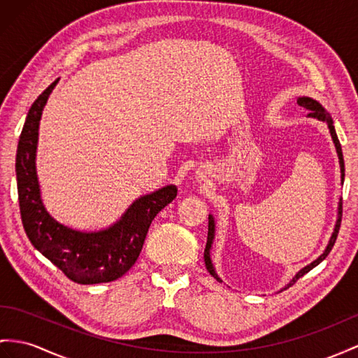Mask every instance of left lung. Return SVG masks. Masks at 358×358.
I'll return each mask as SVG.
<instances>
[{
    "label": "left lung",
    "instance_id": "left-lung-1",
    "mask_svg": "<svg viewBox=\"0 0 358 358\" xmlns=\"http://www.w3.org/2000/svg\"><path fill=\"white\" fill-rule=\"evenodd\" d=\"M296 103H298L301 107H304V108L310 110V113L307 115L308 117L317 119V121H322V122H325V124L328 125L329 134H331L333 143H334V146H336V152H337V157H338V164H341V181H342V185H343V181H345V162H343L342 146H341V142H338V139H337V134H336V130H334V124H333L331 116H329V113L322 107V104L319 103V101H316V99H313V98H310V96H298ZM341 221H342V198L338 199V204H337V219H336V224H334V230H333V233H331V237H329V241H328V243H327V246H325L324 252L320 254L316 260H313L310 264H307V266H304L301 271H298L295 277H293V278L289 281V284H287V286L284 287V289L290 287L293 282H296V280H299V278L302 277V275H306L308 271H311L315 266H317V264H319L320 262L325 260V257L329 254V251H331V248H333L334 243H336L337 234H338V228H341ZM215 233H216L215 217H213V215H208V234H207V245H206V250H204V262H206V268H207V271L210 272V275H212V277H213L216 281L222 282V280L219 278V275L216 273V269H215L213 262H212V246H213V241H215Z\"/></svg>",
    "mask_w": 358,
    "mask_h": 358
}]
</instances>
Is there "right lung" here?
Listing matches in <instances>:
<instances>
[{
	"label": "right lung",
	"mask_w": 358,
	"mask_h": 358,
	"mask_svg": "<svg viewBox=\"0 0 358 358\" xmlns=\"http://www.w3.org/2000/svg\"><path fill=\"white\" fill-rule=\"evenodd\" d=\"M59 80L31 104L17 143L15 168L22 225L34 248L69 280L108 282L121 278L136 263L152 219L177 196V186H163L134 199L116 222L103 230L80 231L56 221L42 203L36 152L43 107Z\"/></svg>",
	"instance_id": "right-lung-1"
}]
</instances>
